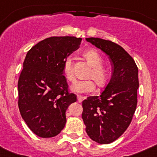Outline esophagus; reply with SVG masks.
Here are the masks:
<instances>
[{"mask_svg":"<svg viewBox=\"0 0 157 157\" xmlns=\"http://www.w3.org/2000/svg\"><path fill=\"white\" fill-rule=\"evenodd\" d=\"M77 98H78V101H79V102H82L84 99H86V97H82V96H80V95H78L77 96Z\"/></svg>","mask_w":157,"mask_h":157,"instance_id":"obj_1","label":"esophagus"}]
</instances>
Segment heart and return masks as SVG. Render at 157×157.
<instances>
[{
    "mask_svg": "<svg viewBox=\"0 0 157 157\" xmlns=\"http://www.w3.org/2000/svg\"><path fill=\"white\" fill-rule=\"evenodd\" d=\"M83 55L93 67L89 76L93 78L98 85H105L109 78V71L105 67L101 66L103 63V59L101 55L94 49L85 51ZM63 71L68 81H73L75 79L71 56H69L65 59L63 64ZM71 89L73 92L77 94H88L95 90L96 83L93 79L77 80L72 84Z\"/></svg>",
    "mask_w": 157,
    "mask_h": 157,
    "instance_id": "heart-1",
    "label": "heart"
}]
</instances>
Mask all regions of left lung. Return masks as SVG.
I'll return each instance as SVG.
<instances>
[{"instance_id": "8db88e82", "label": "left lung", "mask_w": 157, "mask_h": 157, "mask_svg": "<svg viewBox=\"0 0 157 157\" xmlns=\"http://www.w3.org/2000/svg\"><path fill=\"white\" fill-rule=\"evenodd\" d=\"M110 59L112 76L100 96L82 101V117L93 141L109 144L125 132L137 107L138 69L134 59L120 45L98 37L86 38Z\"/></svg>"}]
</instances>
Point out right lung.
I'll use <instances>...</instances> for the list:
<instances>
[{"instance_id":"add662e5","label":"right lung","mask_w":157,"mask_h":157,"mask_svg":"<svg viewBox=\"0 0 157 157\" xmlns=\"http://www.w3.org/2000/svg\"><path fill=\"white\" fill-rule=\"evenodd\" d=\"M81 41L80 37H51L27 52L18 81V105L25 123L38 137L59 134L66 124L67 109L77 101L68 93L63 64Z\"/></svg>"}]
</instances>
